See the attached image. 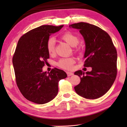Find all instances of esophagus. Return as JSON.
Segmentation results:
<instances>
[{
  "mask_svg": "<svg viewBox=\"0 0 127 127\" xmlns=\"http://www.w3.org/2000/svg\"><path fill=\"white\" fill-rule=\"evenodd\" d=\"M66 74H67V76L69 77V76H72V75H73V73L72 72H66Z\"/></svg>",
  "mask_w": 127,
  "mask_h": 127,
  "instance_id": "1",
  "label": "esophagus"
}]
</instances>
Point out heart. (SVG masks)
<instances>
[{"label": "heart", "mask_w": 127, "mask_h": 127, "mask_svg": "<svg viewBox=\"0 0 127 127\" xmlns=\"http://www.w3.org/2000/svg\"><path fill=\"white\" fill-rule=\"evenodd\" d=\"M62 40L67 42L72 46H76V50H79V48L77 45L79 42V38L76 34L70 31H65L60 36ZM46 49L49 55H53L55 53V40L53 37L48 38L46 42ZM76 62L74 58H62L58 62L57 65L62 69L66 70H70L73 68V65Z\"/></svg>", "instance_id": "obj_1"}]
</instances>
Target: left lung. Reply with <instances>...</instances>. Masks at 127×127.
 Returning <instances> with one entry per match:
<instances>
[{
    "mask_svg": "<svg viewBox=\"0 0 127 127\" xmlns=\"http://www.w3.org/2000/svg\"><path fill=\"white\" fill-rule=\"evenodd\" d=\"M70 26L79 30L84 37L85 67H92L85 74L79 70L74 73L81 82L74 87L77 94L87 99H96L110 89L117 74V51L110 36L96 26L85 22Z\"/></svg>",
    "mask_w": 127,
    "mask_h": 127,
    "instance_id": "1",
    "label": "left lung"
}]
</instances>
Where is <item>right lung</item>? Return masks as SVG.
<instances>
[{
  "instance_id": "right-lung-1",
  "label": "right lung",
  "mask_w": 127,
  "mask_h": 127,
  "mask_svg": "<svg viewBox=\"0 0 127 127\" xmlns=\"http://www.w3.org/2000/svg\"><path fill=\"white\" fill-rule=\"evenodd\" d=\"M63 27L41 26L23 35L17 43L12 59L16 84L30 101L38 104L50 101L57 95L59 81L67 77L65 72L57 68L50 72H42L49 58L47 40Z\"/></svg>"
}]
</instances>
